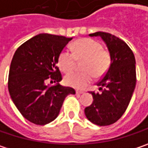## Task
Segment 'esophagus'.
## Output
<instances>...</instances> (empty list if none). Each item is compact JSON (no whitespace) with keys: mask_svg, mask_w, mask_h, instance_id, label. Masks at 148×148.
Listing matches in <instances>:
<instances>
[{"mask_svg":"<svg viewBox=\"0 0 148 148\" xmlns=\"http://www.w3.org/2000/svg\"><path fill=\"white\" fill-rule=\"evenodd\" d=\"M83 92H84L83 91H78V90L76 91V93H77V94H82V93H83Z\"/></svg>","mask_w":148,"mask_h":148,"instance_id":"1","label":"esophagus"}]
</instances>
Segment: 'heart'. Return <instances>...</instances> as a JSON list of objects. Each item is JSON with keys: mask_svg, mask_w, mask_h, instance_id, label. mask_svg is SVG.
<instances>
[{"mask_svg": "<svg viewBox=\"0 0 148 148\" xmlns=\"http://www.w3.org/2000/svg\"><path fill=\"white\" fill-rule=\"evenodd\" d=\"M73 52L64 49L58 57V66L64 72H69L75 68L77 60H84V72L72 71L65 77L66 85L74 88H83L93 78L100 77L108 70L110 64V54L103 49L100 43L92 38H82L72 45Z\"/></svg>", "mask_w": 148, "mask_h": 148, "instance_id": "b5f03b06", "label": "heart"}]
</instances>
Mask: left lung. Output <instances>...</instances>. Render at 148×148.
<instances>
[{"label":"left lung","mask_w":148,"mask_h":148,"mask_svg":"<svg viewBox=\"0 0 148 148\" xmlns=\"http://www.w3.org/2000/svg\"><path fill=\"white\" fill-rule=\"evenodd\" d=\"M89 36H99L105 43L110 56V66L98 82L101 92H91L93 101L84 112L92 123L105 126L116 122L126 110L136 87V60L130 47L122 39L104 32Z\"/></svg>","instance_id":"left-lung-1"}]
</instances>
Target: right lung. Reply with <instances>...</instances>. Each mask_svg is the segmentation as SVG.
Returning a JSON list of instances; mask_svg holds the SVG:
<instances>
[{
    "label": "right lung",
    "instance_id": "1",
    "mask_svg": "<svg viewBox=\"0 0 148 148\" xmlns=\"http://www.w3.org/2000/svg\"><path fill=\"white\" fill-rule=\"evenodd\" d=\"M72 38L40 34L23 43L12 60L8 90L22 115L35 125H45L58 116L66 97L75 90L60 85L57 67L60 53ZM47 79L58 83L45 84Z\"/></svg>",
    "mask_w": 148,
    "mask_h": 148
}]
</instances>
